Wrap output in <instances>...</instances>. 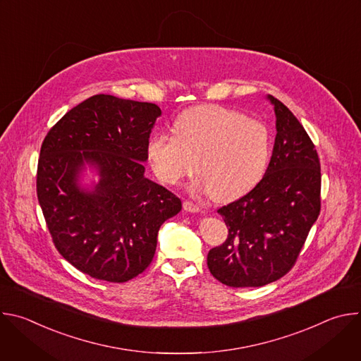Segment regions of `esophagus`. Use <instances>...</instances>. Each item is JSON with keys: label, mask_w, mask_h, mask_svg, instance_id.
<instances>
[{"label": "esophagus", "mask_w": 361, "mask_h": 361, "mask_svg": "<svg viewBox=\"0 0 361 361\" xmlns=\"http://www.w3.org/2000/svg\"><path fill=\"white\" fill-rule=\"evenodd\" d=\"M183 207H184V210L188 212V213H200V212H201L200 205H197V204H194V202H191V201H184Z\"/></svg>", "instance_id": "esophagus-1"}]
</instances>
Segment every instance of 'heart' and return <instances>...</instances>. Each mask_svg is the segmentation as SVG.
<instances>
[{"label": "heart", "instance_id": "obj_1", "mask_svg": "<svg viewBox=\"0 0 361 361\" xmlns=\"http://www.w3.org/2000/svg\"><path fill=\"white\" fill-rule=\"evenodd\" d=\"M174 135L157 133L147 144L148 163L167 184H180L195 170L200 190L217 201L243 197L266 174L271 156L267 126L221 106H198L181 113Z\"/></svg>", "mask_w": 361, "mask_h": 361}]
</instances>
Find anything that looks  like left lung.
Listing matches in <instances>:
<instances>
[{"mask_svg": "<svg viewBox=\"0 0 361 361\" xmlns=\"http://www.w3.org/2000/svg\"><path fill=\"white\" fill-rule=\"evenodd\" d=\"M276 140L264 177L219 209L227 240L209 251L210 273L230 287H262L287 274L320 214L322 173L313 141L273 95Z\"/></svg>", "mask_w": 361, "mask_h": 361, "instance_id": "1", "label": "left lung"}]
</instances>
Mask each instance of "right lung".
<instances>
[{
    "instance_id": "1",
    "label": "right lung",
    "mask_w": 361,
    "mask_h": 361,
    "mask_svg": "<svg viewBox=\"0 0 361 361\" xmlns=\"http://www.w3.org/2000/svg\"><path fill=\"white\" fill-rule=\"evenodd\" d=\"M161 116L151 102L97 94L45 135L37 195L64 259L92 279L126 283L152 262L161 224L181 200L144 176L147 144ZM87 168L99 176L82 184Z\"/></svg>"
}]
</instances>
